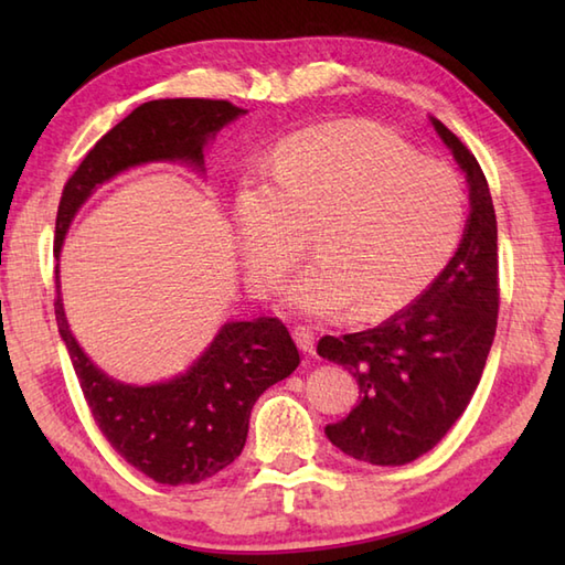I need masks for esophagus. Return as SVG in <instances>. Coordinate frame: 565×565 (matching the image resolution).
<instances>
[{
  "mask_svg": "<svg viewBox=\"0 0 565 565\" xmlns=\"http://www.w3.org/2000/svg\"><path fill=\"white\" fill-rule=\"evenodd\" d=\"M294 340H296V344L301 347L306 354H316V334H313V330L298 326L294 330Z\"/></svg>",
  "mask_w": 565,
  "mask_h": 565,
  "instance_id": "1",
  "label": "esophagus"
}]
</instances>
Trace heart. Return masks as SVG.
Wrapping results in <instances>:
<instances>
[{
  "instance_id": "heart-1",
  "label": "heart",
  "mask_w": 565,
  "mask_h": 565,
  "mask_svg": "<svg viewBox=\"0 0 565 565\" xmlns=\"http://www.w3.org/2000/svg\"><path fill=\"white\" fill-rule=\"evenodd\" d=\"M267 174L237 191L247 276L255 291H274L316 227L318 259L284 291L306 318L393 313L435 279L463 233L461 177L376 128L306 130L269 154Z\"/></svg>"
}]
</instances>
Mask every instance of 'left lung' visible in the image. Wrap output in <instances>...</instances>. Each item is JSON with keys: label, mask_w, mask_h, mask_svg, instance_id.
Returning a JSON list of instances; mask_svg holds the SVG:
<instances>
[{"label": "left lung", "mask_w": 565, "mask_h": 565, "mask_svg": "<svg viewBox=\"0 0 565 565\" xmlns=\"http://www.w3.org/2000/svg\"><path fill=\"white\" fill-rule=\"evenodd\" d=\"M466 172L468 213L456 255L411 306L381 326L318 342V354L359 383V403L326 427L356 461L403 466L427 454L471 403L498 328V221L481 164L429 118Z\"/></svg>", "instance_id": "left-lung-1"}]
</instances>
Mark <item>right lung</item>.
Instances as JSON below:
<instances>
[{
	"instance_id": "obj_1",
	"label": "right lung",
	"mask_w": 565,
	"mask_h": 565,
	"mask_svg": "<svg viewBox=\"0 0 565 565\" xmlns=\"http://www.w3.org/2000/svg\"><path fill=\"white\" fill-rule=\"evenodd\" d=\"M247 114L223 99H158L116 124L67 179L55 218V255L84 201L99 184L142 162L179 160L203 170V148ZM57 274V271H55ZM57 279V276H55ZM55 320L94 423L106 441L154 483H201L231 466L245 447L259 395L301 364L279 318L225 322L184 374L152 386L109 379L72 338L60 279Z\"/></svg>"
}]
</instances>
